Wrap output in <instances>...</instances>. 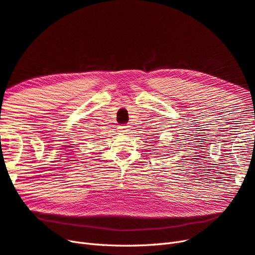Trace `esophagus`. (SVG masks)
<instances>
[{
    "label": "esophagus",
    "mask_w": 255,
    "mask_h": 255,
    "mask_svg": "<svg viewBox=\"0 0 255 255\" xmlns=\"http://www.w3.org/2000/svg\"><path fill=\"white\" fill-rule=\"evenodd\" d=\"M121 130L120 131L121 132H123V133H128L129 132V126H121V128H120Z\"/></svg>",
    "instance_id": "obj_1"
}]
</instances>
